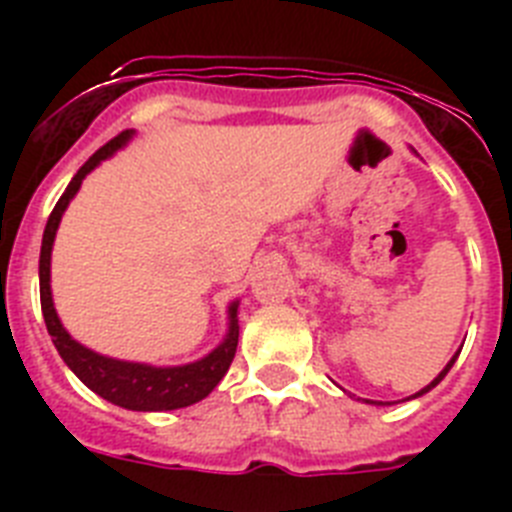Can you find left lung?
Instances as JSON below:
<instances>
[{"label":"left lung","instance_id":"8db88e82","mask_svg":"<svg viewBox=\"0 0 512 512\" xmlns=\"http://www.w3.org/2000/svg\"><path fill=\"white\" fill-rule=\"evenodd\" d=\"M459 354H461V348H459V351H456V354H454V356H451V361H449V364L443 366L441 372H438V377H436V379H433V382H431V384H425L423 390H420V392H415V395H410V397H408V400H415V397L425 395V392H431V390H433V387H436V384H438V382H441V379H443V377H446V374H449V369H451V366H454V361H456V359H459ZM364 402H369V405H392V402H374V400H364Z\"/></svg>","mask_w":512,"mask_h":512}]
</instances>
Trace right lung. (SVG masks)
<instances>
[{
    "instance_id": "1",
    "label": "right lung",
    "mask_w": 512,
    "mask_h": 512,
    "mask_svg": "<svg viewBox=\"0 0 512 512\" xmlns=\"http://www.w3.org/2000/svg\"><path fill=\"white\" fill-rule=\"evenodd\" d=\"M133 135L135 130H125L117 138H112L110 143H104L87 164L76 171L66 192L61 194V200L53 207L51 217L45 223L43 246H40V307H43L45 328L51 333L53 346L61 354V359L66 361V366L81 382L87 384L89 390L97 392L99 397H104L117 408L138 410V413H161V410H179L205 400L220 384V379L225 377L235 356V348H238V300L228 305V333H225L223 341L212 348L210 354L192 361V364L153 366L140 364V361L102 356L74 341L69 330L63 328L61 318H58L51 292V253L63 212L71 205L87 174H92L102 161L115 156L120 148L128 146Z\"/></svg>"
}]
</instances>
